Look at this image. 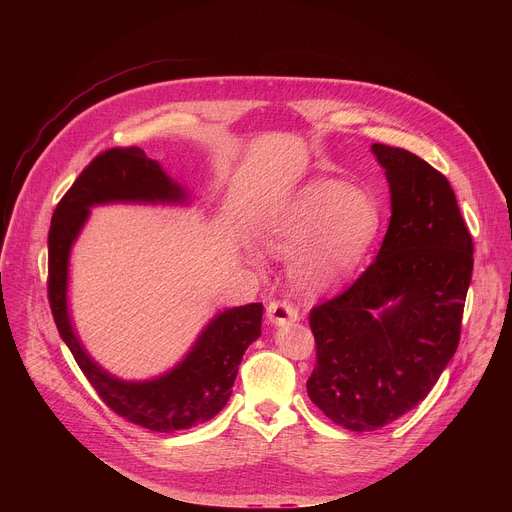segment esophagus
Listing matches in <instances>:
<instances>
[{
	"instance_id": "1",
	"label": "esophagus",
	"mask_w": 512,
	"mask_h": 512,
	"mask_svg": "<svg viewBox=\"0 0 512 512\" xmlns=\"http://www.w3.org/2000/svg\"><path fill=\"white\" fill-rule=\"evenodd\" d=\"M267 320L275 326H285V324H294L300 320L298 310L294 304H289L285 300H273L267 306Z\"/></svg>"
}]
</instances>
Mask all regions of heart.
<instances>
[{
	"label": "heart",
	"instance_id": "b5f03b06",
	"mask_svg": "<svg viewBox=\"0 0 512 512\" xmlns=\"http://www.w3.org/2000/svg\"><path fill=\"white\" fill-rule=\"evenodd\" d=\"M379 229L381 212L369 192L338 180H316L273 216L263 243L277 255L300 251L294 265L298 281L324 289L356 267Z\"/></svg>",
	"mask_w": 512,
	"mask_h": 512
}]
</instances>
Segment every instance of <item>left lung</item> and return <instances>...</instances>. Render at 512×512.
<instances>
[{
	"instance_id": "8db88e82",
	"label": "left lung",
	"mask_w": 512,
	"mask_h": 512,
	"mask_svg": "<svg viewBox=\"0 0 512 512\" xmlns=\"http://www.w3.org/2000/svg\"><path fill=\"white\" fill-rule=\"evenodd\" d=\"M371 150L391 192L387 235L369 269L310 312L308 395L350 431H375L427 397L458 348L474 267L448 178L407 150Z\"/></svg>"
}]
</instances>
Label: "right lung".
Segmentation results:
<instances>
[{"label":"right lung","instance_id":"add662e5","mask_svg":"<svg viewBox=\"0 0 512 512\" xmlns=\"http://www.w3.org/2000/svg\"><path fill=\"white\" fill-rule=\"evenodd\" d=\"M190 194L139 148H113L97 156L58 202L48 233V300L60 338L97 395L127 421L162 433L188 429L221 411L251 342L261 336L263 304L218 312L186 356L148 381H123L85 350L68 314V263L93 206L188 204Z\"/></svg>","mask_w":512,"mask_h":512}]
</instances>
